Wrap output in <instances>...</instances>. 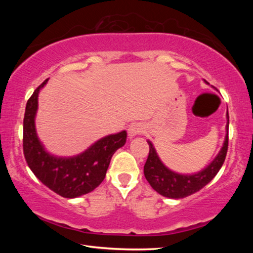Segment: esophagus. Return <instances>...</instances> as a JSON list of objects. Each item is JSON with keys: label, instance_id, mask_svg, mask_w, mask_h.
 <instances>
[{"label": "esophagus", "instance_id": "esophagus-1", "mask_svg": "<svg viewBox=\"0 0 253 253\" xmlns=\"http://www.w3.org/2000/svg\"><path fill=\"white\" fill-rule=\"evenodd\" d=\"M142 132H143V127L141 124L139 123H132L131 125H129V127H128V136L130 138L135 137L137 135H140Z\"/></svg>", "mask_w": 253, "mask_h": 253}]
</instances>
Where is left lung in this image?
Masks as SVG:
<instances>
[{
	"label": "left lung",
	"mask_w": 253,
	"mask_h": 253,
	"mask_svg": "<svg viewBox=\"0 0 253 253\" xmlns=\"http://www.w3.org/2000/svg\"><path fill=\"white\" fill-rule=\"evenodd\" d=\"M206 82V80H204ZM207 83V82H206ZM227 125H226V136L223 143L221 151L218 152L216 158L210 163L206 169L198 171L192 175L177 174L162 163L159 155L155 151V148L151 141L148 140L149 143V157L147 162L144 164L143 173L146 176L149 184L151 185L153 189L159 192L163 197H168L171 199H181L192 195L199 191L208 185L215 175L221 169L222 165L226 158L227 148H228V111H227Z\"/></svg>",
	"instance_id": "1"
}]
</instances>
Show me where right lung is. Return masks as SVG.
<instances>
[{"label": "right lung", "instance_id": "add662e5", "mask_svg": "<svg viewBox=\"0 0 253 253\" xmlns=\"http://www.w3.org/2000/svg\"><path fill=\"white\" fill-rule=\"evenodd\" d=\"M45 79L27 102L24 117V154L32 173L42 184L64 198H77L91 192L103 181L111 159L126 143L127 132L100 139L75 157H56L47 152L37 135L35 118L38 95L47 83Z\"/></svg>", "mask_w": 253, "mask_h": 253}]
</instances>
